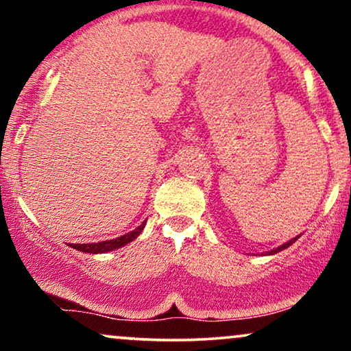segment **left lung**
<instances>
[{
  "instance_id": "1",
  "label": "left lung",
  "mask_w": 351,
  "mask_h": 351,
  "mask_svg": "<svg viewBox=\"0 0 351 351\" xmlns=\"http://www.w3.org/2000/svg\"><path fill=\"white\" fill-rule=\"evenodd\" d=\"M299 237H300V236L293 237V239H291V241H289V243H285V244H282V245H279V247H277V249H272V251H271V252H269V254H277V252L284 251V249H287V247H289V245H291V244H293V243H295V241H297V239H299Z\"/></svg>"
}]
</instances>
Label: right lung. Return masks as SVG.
I'll list each match as a JSON object with an SVG mask.
<instances>
[{
  "instance_id": "1",
  "label": "right lung",
  "mask_w": 351,
  "mask_h": 351,
  "mask_svg": "<svg viewBox=\"0 0 351 351\" xmlns=\"http://www.w3.org/2000/svg\"><path fill=\"white\" fill-rule=\"evenodd\" d=\"M145 223H147V221H143V223L140 224V226L136 229H134V231H130V232H127V234L117 237V239L102 241V243H92V244H72L71 247L77 249V251H82V252H88V254H104V252H108V251H114V249L123 247L125 244L132 243V241L136 239V237L140 236V232L143 231Z\"/></svg>"
}]
</instances>
